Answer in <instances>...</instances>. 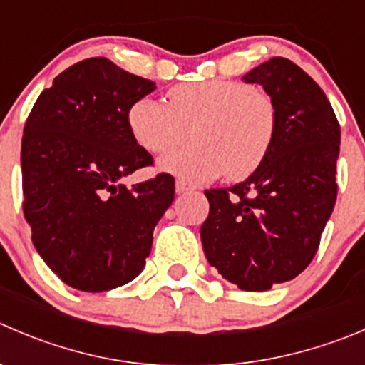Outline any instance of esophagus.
Returning <instances> with one entry per match:
<instances>
[{
    "label": "esophagus",
    "mask_w": 365,
    "mask_h": 365,
    "mask_svg": "<svg viewBox=\"0 0 365 365\" xmlns=\"http://www.w3.org/2000/svg\"><path fill=\"white\" fill-rule=\"evenodd\" d=\"M175 189L178 194H183V192H187V190H192V185H189V183L183 182V180H176Z\"/></svg>",
    "instance_id": "obj_1"
}]
</instances>
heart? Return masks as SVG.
I'll list each match as a JSON object with an SVG mask.
<instances>
[{"mask_svg": "<svg viewBox=\"0 0 365 365\" xmlns=\"http://www.w3.org/2000/svg\"><path fill=\"white\" fill-rule=\"evenodd\" d=\"M168 100L144 96L128 108L130 132L150 153L171 150L192 126V143L158 160L162 173L190 183L225 173L239 180L267 157L277 135V108L262 91L233 80H205L176 85Z\"/></svg>", "mask_w": 365, "mask_h": 365, "instance_id": "1", "label": "heart"}]
</instances>
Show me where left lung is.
Returning <instances> with one entry per match:
<instances>
[{"mask_svg":"<svg viewBox=\"0 0 365 365\" xmlns=\"http://www.w3.org/2000/svg\"><path fill=\"white\" fill-rule=\"evenodd\" d=\"M264 87L277 108L267 157L244 182L207 190L201 225L208 264L242 291H269L312 262L337 200L341 126L327 94L282 56L242 76Z\"/></svg>","mask_w":365,"mask_h":365,"instance_id":"left-lung-1","label":"left lung"}]
</instances>
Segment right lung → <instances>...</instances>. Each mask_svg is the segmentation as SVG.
<instances>
[{"label": "right lung", "mask_w": 365, "mask_h": 365, "mask_svg": "<svg viewBox=\"0 0 365 365\" xmlns=\"http://www.w3.org/2000/svg\"><path fill=\"white\" fill-rule=\"evenodd\" d=\"M155 88L108 58H87L60 73L26 119L24 217L42 260L78 291H110L139 277L175 200L165 173L123 183L153 162L130 132L128 108Z\"/></svg>", "instance_id": "obj_1"}]
</instances>
